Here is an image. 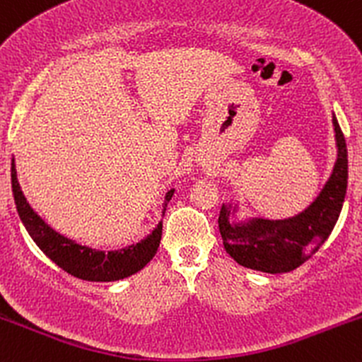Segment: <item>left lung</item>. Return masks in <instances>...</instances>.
I'll list each match as a JSON object with an SVG mask.
<instances>
[{
    "label": "left lung",
    "mask_w": 362,
    "mask_h": 362,
    "mask_svg": "<svg viewBox=\"0 0 362 362\" xmlns=\"http://www.w3.org/2000/svg\"><path fill=\"white\" fill-rule=\"evenodd\" d=\"M334 127L337 161L323 190L308 209L281 221L253 219L247 224H233L228 219V207H221L219 233L226 252L240 265L267 274L291 272L305 264L332 233L347 190V146L335 117Z\"/></svg>",
    "instance_id": "obj_1"
}]
</instances>
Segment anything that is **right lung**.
Here are the masks:
<instances>
[{
  "label": "right lung",
  "instance_id": "obj_1",
  "mask_svg": "<svg viewBox=\"0 0 362 362\" xmlns=\"http://www.w3.org/2000/svg\"><path fill=\"white\" fill-rule=\"evenodd\" d=\"M11 189H13L15 204L20 219H22L23 226L27 228L28 235L37 243V247L54 264L59 265L62 271L71 274V276L78 277V279L93 282L124 279V277H129L141 271L156 255L161 240V230H163L161 223L141 243L131 245V247L122 248V250L117 252H97L91 250L88 247L76 245L73 240H68L59 233H56L49 224H45L34 213V209L28 206L27 199H25L22 189L18 185L15 163H11ZM172 195L173 189L165 195V206L168 204Z\"/></svg>",
  "mask_w": 362,
  "mask_h": 362
}]
</instances>
